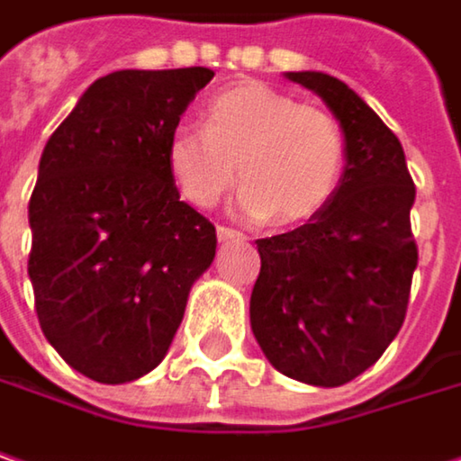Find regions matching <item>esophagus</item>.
<instances>
[{"instance_id": "1", "label": "esophagus", "mask_w": 461, "mask_h": 461, "mask_svg": "<svg viewBox=\"0 0 461 461\" xmlns=\"http://www.w3.org/2000/svg\"><path fill=\"white\" fill-rule=\"evenodd\" d=\"M216 237H219V242H240V240H245V234H240L237 230H230V227H219Z\"/></svg>"}]
</instances>
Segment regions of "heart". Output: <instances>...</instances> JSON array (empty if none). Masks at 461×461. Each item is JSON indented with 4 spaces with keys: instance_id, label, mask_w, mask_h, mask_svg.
<instances>
[{
    "instance_id": "obj_1",
    "label": "heart",
    "mask_w": 461,
    "mask_h": 461,
    "mask_svg": "<svg viewBox=\"0 0 461 461\" xmlns=\"http://www.w3.org/2000/svg\"><path fill=\"white\" fill-rule=\"evenodd\" d=\"M167 167L187 203L213 208L237 182V208L279 227L321 213L339 190L347 140L334 114L266 83H240L205 106V127L179 122Z\"/></svg>"
}]
</instances>
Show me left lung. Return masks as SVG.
I'll use <instances>...</instances> for the list:
<instances>
[{
    "label": "left lung",
    "instance_id": "8db88e82",
    "mask_svg": "<svg viewBox=\"0 0 461 461\" xmlns=\"http://www.w3.org/2000/svg\"><path fill=\"white\" fill-rule=\"evenodd\" d=\"M326 101L347 167L329 205L297 230L258 240L250 326L268 363L334 389L373 366L404 323L418 245L404 150L360 95L326 72H286Z\"/></svg>",
    "mask_w": 461,
    "mask_h": 461
}]
</instances>
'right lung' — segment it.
<instances>
[{"label":"right lung","instance_id":"right-lung-1","mask_svg":"<svg viewBox=\"0 0 461 461\" xmlns=\"http://www.w3.org/2000/svg\"><path fill=\"white\" fill-rule=\"evenodd\" d=\"M208 68L98 77L54 130L28 203L43 337L77 373L127 384L169 352L216 230L179 201L167 140Z\"/></svg>","mask_w":461,"mask_h":461}]
</instances>
